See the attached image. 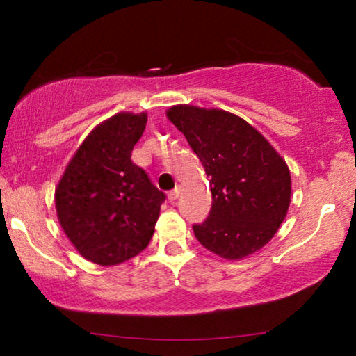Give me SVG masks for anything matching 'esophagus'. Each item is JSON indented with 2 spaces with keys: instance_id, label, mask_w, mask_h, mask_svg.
Instances as JSON below:
<instances>
[{
  "instance_id": "esophagus-1",
  "label": "esophagus",
  "mask_w": 356,
  "mask_h": 356,
  "mask_svg": "<svg viewBox=\"0 0 356 356\" xmlns=\"http://www.w3.org/2000/svg\"><path fill=\"white\" fill-rule=\"evenodd\" d=\"M167 196H168V201H170V202L177 201L178 196H179V186H177L175 189H172V191H168Z\"/></svg>"
}]
</instances>
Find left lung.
<instances>
[{
    "label": "left lung",
    "mask_w": 356,
    "mask_h": 356,
    "mask_svg": "<svg viewBox=\"0 0 356 356\" xmlns=\"http://www.w3.org/2000/svg\"><path fill=\"white\" fill-rule=\"evenodd\" d=\"M167 118L211 178V213L193 225L197 241L228 261L254 254L285 220L291 196L289 165L259 131L230 111L175 105Z\"/></svg>",
    "instance_id": "8db88e82"
}]
</instances>
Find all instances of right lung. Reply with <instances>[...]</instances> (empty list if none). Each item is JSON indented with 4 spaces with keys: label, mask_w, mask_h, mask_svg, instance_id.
Instances as JSON below:
<instances>
[{
    "label": "right lung",
    "mask_w": 356,
    "mask_h": 356,
    "mask_svg": "<svg viewBox=\"0 0 356 356\" xmlns=\"http://www.w3.org/2000/svg\"><path fill=\"white\" fill-rule=\"evenodd\" d=\"M147 113L120 111L82 140L55 189L58 222L84 259L116 266L147 248L165 194L131 162Z\"/></svg>",
    "instance_id": "add662e5"
}]
</instances>
